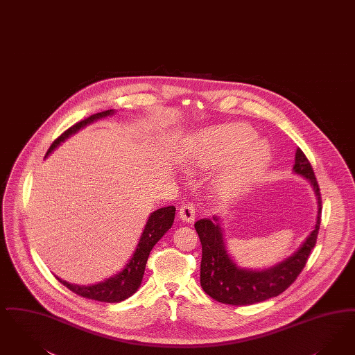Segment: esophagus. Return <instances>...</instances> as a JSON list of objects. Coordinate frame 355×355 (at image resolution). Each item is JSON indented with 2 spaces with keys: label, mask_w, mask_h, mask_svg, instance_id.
I'll return each mask as SVG.
<instances>
[{
  "label": "esophagus",
  "mask_w": 355,
  "mask_h": 355,
  "mask_svg": "<svg viewBox=\"0 0 355 355\" xmlns=\"http://www.w3.org/2000/svg\"><path fill=\"white\" fill-rule=\"evenodd\" d=\"M180 218L186 222V223H193L194 219H196V210H194V206L191 202H186L184 205H182L180 207V211H178Z\"/></svg>",
  "instance_id": "1"
}]
</instances>
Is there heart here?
Wrapping results in <instances>:
<instances>
[{
  "label": "heart",
  "instance_id": "heart-1",
  "mask_svg": "<svg viewBox=\"0 0 355 355\" xmlns=\"http://www.w3.org/2000/svg\"><path fill=\"white\" fill-rule=\"evenodd\" d=\"M255 139V129L245 123L205 129L189 142L184 165L187 171L199 173L225 162L213 178V193L219 199L234 198L254 184L270 164V145Z\"/></svg>",
  "mask_w": 355,
  "mask_h": 355
}]
</instances>
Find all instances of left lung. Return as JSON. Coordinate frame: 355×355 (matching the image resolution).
Instances as JSON below:
<instances>
[{"mask_svg":"<svg viewBox=\"0 0 355 355\" xmlns=\"http://www.w3.org/2000/svg\"><path fill=\"white\" fill-rule=\"evenodd\" d=\"M293 171L306 178L313 186L318 205L315 226L293 255L268 270H243L232 261L226 251L220 218L213 216V220L205 218L196 222L194 227L202 244L200 286L210 297L228 305H251L261 302L283 293L304 270L317 241L322 200L312 165L300 148L296 150Z\"/></svg>","mask_w":355,"mask_h":355,"instance_id":"left-lung-1","label":"left lung"}]
</instances>
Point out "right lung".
Here are the masks:
<instances>
[{"label": "right lung", "instance_id": "right-lung-1", "mask_svg": "<svg viewBox=\"0 0 355 355\" xmlns=\"http://www.w3.org/2000/svg\"><path fill=\"white\" fill-rule=\"evenodd\" d=\"M112 114H114V110L103 111L99 114H91L85 120L73 124L67 130H64L57 140L51 144L50 149L47 150V155L50 152H53L60 142L64 141L67 137H70L75 132H78L80 128L85 127L87 124H89L98 119ZM174 215H175L174 206L162 207V209L156 210L155 213L150 214V216L145 225V228L142 231L141 238L136 247L135 254L130 257L125 268L120 273L114 275V277H110L103 283L88 285V286L72 285L59 277H57L58 282L63 284L64 286H67L71 292L76 293L80 297L89 298V300L101 301V302H120L125 298L130 297L141 285L144 270H145V266H146V261H148V257H149L152 248L171 227V225L174 222Z\"/></svg>", "mask_w": 355, "mask_h": 355}]
</instances>
